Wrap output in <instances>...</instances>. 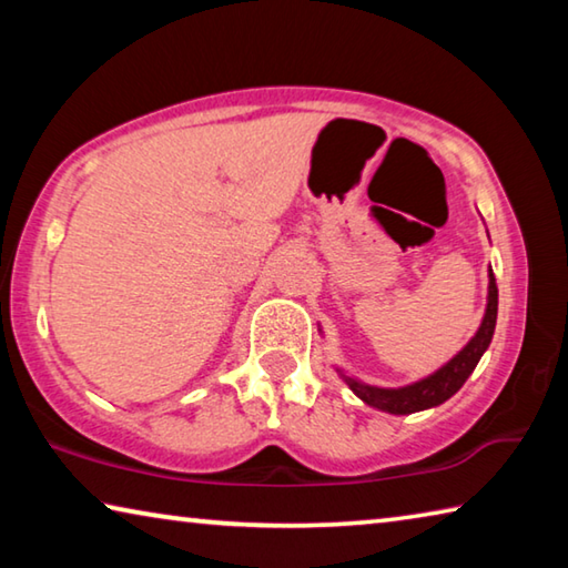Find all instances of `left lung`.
<instances>
[{
	"label": "left lung",
	"instance_id": "8db88e82",
	"mask_svg": "<svg viewBox=\"0 0 568 568\" xmlns=\"http://www.w3.org/2000/svg\"><path fill=\"white\" fill-rule=\"evenodd\" d=\"M496 313H498V287H496L494 271H488L486 313L476 335L446 365H440L438 371L430 373V376L420 378L416 383H408V386H400V388H378L348 376L343 368H335V373L348 383V388L363 403H368V406L378 410L393 413V416H408V413L436 408L454 396V393H458V388L464 386L466 378L474 373L480 355H484L488 345H491L494 331H496Z\"/></svg>",
	"mask_w": 568,
	"mask_h": 568
}]
</instances>
